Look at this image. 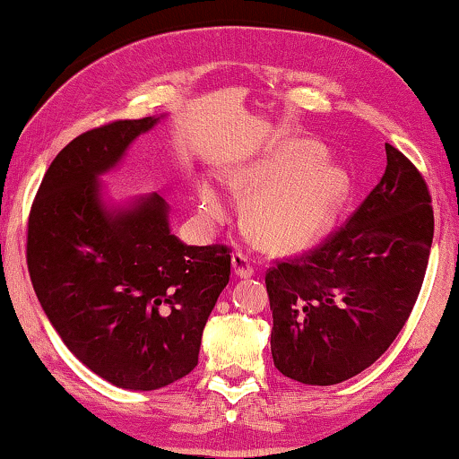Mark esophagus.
<instances>
[{
  "label": "esophagus",
  "mask_w": 459,
  "mask_h": 459,
  "mask_svg": "<svg viewBox=\"0 0 459 459\" xmlns=\"http://www.w3.org/2000/svg\"><path fill=\"white\" fill-rule=\"evenodd\" d=\"M231 269H234L238 278H250V275L255 273L253 259H250V255L242 253V250H238V253L231 255Z\"/></svg>",
  "instance_id": "34e87169"
}]
</instances>
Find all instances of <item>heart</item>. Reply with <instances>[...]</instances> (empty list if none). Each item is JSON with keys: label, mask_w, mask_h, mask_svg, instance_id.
Listing matches in <instances>:
<instances>
[{"label": "heart", "mask_w": 459, "mask_h": 459, "mask_svg": "<svg viewBox=\"0 0 459 459\" xmlns=\"http://www.w3.org/2000/svg\"><path fill=\"white\" fill-rule=\"evenodd\" d=\"M322 146L290 140L265 159L231 175L230 184L242 194H255L248 206L253 234L273 250H300L328 234L351 194L349 173L324 162ZM203 215L217 219L225 203L211 184L198 186Z\"/></svg>", "instance_id": "b5f03b06"}]
</instances>
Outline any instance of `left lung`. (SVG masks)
Wrapping results in <instances>:
<instances>
[{
    "mask_svg": "<svg viewBox=\"0 0 459 459\" xmlns=\"http://www.w3.org/2000/svg\"><path fill=\"white\" fill-rule=\"evenodd\" d=\"M386 171L341 230L265 273L275 368L330 386L372 366L403 328L429 265L426 181L386 143Z\"/></svg>",
    "mask_w": 459,
    "mask_h": 459,
    "instance_id": "obj_1",
    "label": "left lung"
}]
</instances>
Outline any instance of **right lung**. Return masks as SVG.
<instances>
[{
	"label": "right lung",
	"instance_id": "1",
	"mask_svg": "<svg viewBox=\"0 0 459 459\" xmlns=\"http://www.w3.org/2000/svg\"><path fill=\"white\" fill-rule=\"evenodd\" d=\"M159 121L74 137L43 175L27 231L30 281L49 324L91 372L131 391H156L196 368L231 267L228 247H187L171 234L159 194L104 203L100 178Z\"/></svg>",
	"mask_w": 459,
	"mask_h": 459
}]
</instances>
